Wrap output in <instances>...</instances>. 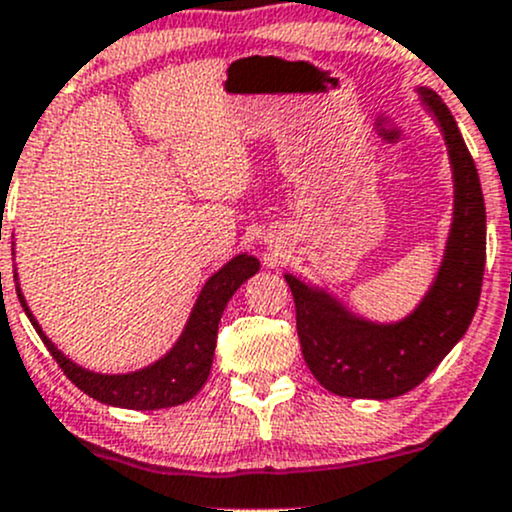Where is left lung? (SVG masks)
Returning <instances> with one entry per match:
<instances>
[{
  "label": "left lung",
  "mask_w": 512,
  "mask_h": 512,
  "mask_svg": "<svg viewBox=\"0 0 512 512\" xmlns=\"http://www.w3.org/2000/svg\"><path fill=\"white\" fill-rule=\"evenodd\" d=\"M445 133L454 172V221L445 260L423 303L401 323L352 316L333 296L286 274L296 330L308 369L328 391L347 398H396L423 384L462 340L479 306L486 265V209L479 172L445 101L420 89Z\"/></svg>",
  "instance_id": "1"
}]
</instances>
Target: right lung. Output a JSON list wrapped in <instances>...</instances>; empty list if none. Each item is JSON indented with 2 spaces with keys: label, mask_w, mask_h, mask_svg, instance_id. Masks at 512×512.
<instances>
[{
  "label": "right lung",
  "mask_w": 512,
  "mask_h": 512,
  "mask_svg": "<svg viewBox=\"0 0 512 512\" xmlns=\"http://www.w3.org/2000/svg\"><path fill=\"white\" fill-rule=\"evenodd\" d=\"M257 269H260V262L252 255L233 257L226 267L218 269L209 282H206L204 289H201L192 316H189L187 328H184L177 345L165 357L157 359L155 364L133 374H94L89 369L77 367L75 362H70L46 338L38 320L28 311L19 286H16V296H19L21 306H24L26 316L33 323V328H36V333L41 335L43 345L48 347V352L58 362V367L63 369L67 379L77 389L87 393V396L97 398L101 403H106V406L133 408V411H155V408H172L179 406V403H187L206 384L211 372L213 350H216V335L223 308H226L230 296L240 289V284L247 282Z\"/></svg>",
  "instance_id": "add662e5"
}]
</instances>
